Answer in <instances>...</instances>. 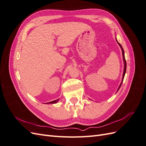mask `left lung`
I'll return each instance as SVG.
<instances>
[{"label": "left lung", "instance_id": "8db88e82", "mask_svg": "<svg viewBox=\"0 0 146 146\" xmlns=\"http://www.w3.org/2000/svg\"><path fill=\"white\" fill-rule=\"evenodd\" d=\"M116 41H117V42L118 43V44L119 45V46H120V47L121 48V50H122V56H123V64H124V68H123V76H122V82H121V84H120V85H119V88H118L117 91H117H118V90H119V89H120V88H121V85H122V82H123V78H124V76H125V72H126L127 64H126V61H125V56H124V50H123V48H122V46L120 44H119V43L118 42V41H117V39H116Z\"/></svg>", "mask_w": 146, "mask_h": 146}]
</instances>
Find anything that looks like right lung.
I'll return each mask as SVG.
<instances>
[{
  "label": "right lung",
  "mask_w": 146,
  "mask_h": 146,
  "mask_svg": "<svg viewBox=\"0 0 146 146\" xmlns=\"http://www.w3.org/2000/svg\"><path fill=\"white\" fill-rule=\"evenodd\" d=\"M59 101V99H56V100H54V101H52V102H47V103H46V104H56V103H57Z\"/></svg>",
  "instance_id": "right-lung-1"
}]
</instances>
